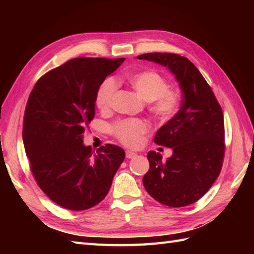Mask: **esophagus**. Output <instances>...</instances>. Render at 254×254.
<instances>
[{
  "mask_svg": "<svg viewBox=\"0 0 254 254\" xmlns=\"http://www.w3.org/2000/svg\"><path fill=\"white\" fill-rule=\"evenodd\" d=\"M126 156H127V158H128V159H131V158H134L136 156V153H134V152H132V150H127V153H126Z\"/></svg>",
  "mask_w": 254,
  "mask_h": 254,
  "instance_id": "34e87169",
  "label": "esophagus"
}]
</instances>
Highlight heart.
Segmentation results:
<instances>
[{
  "instance_id": "b5f03b06",
  "label": "heart",
  "mask_w": 254,
  "mask_h": 254,
  "mask_svg": "<svg viewBox=\"0 0 254 254\" xmlns=\"http://www.w3.org/2000/svg\"><path fill=\"white\" fill-rule=\"evenodd\" d=\"M127 82L145 101H152L149 110L160 121H169L179 110L180 97L176 90L168 88V83L163 75L153 69L126 74ZM117 83L107 78L99 86L96 96V105L100 111H107L111 106ZM113 134L122 144L135 147L141 143L142 136L148 131L146 122L142 120H123L112 127Z\"/></svg>"
}]
</instances>
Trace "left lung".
Masks as SVG:
<instances>
[{"mask_svg": "<svg viewBox=\"0 0 254 254\" xmlns=\"http://www.w3.org/2000/svg\"><path fill=\"white\" fill-rule=\"evenodd\" d=\"M139 60L169 68L182 91L180 110L157 131L154 142L172 149L166 161L150 150L143 185L152 197L170 207L201 198L222 170L225 127L222 108L195 65L175 53H145Z\"/></svg>", "mask_w": 254, "mask_h": 254, "instance_id": "left-lung-1", "label": "left lung"}]
</instances>
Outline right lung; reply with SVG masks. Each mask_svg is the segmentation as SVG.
Here are the masks:
<instances>
[{"label":"right lung","instance_id":"obj_1","mask_svg":"<svg viewBox=\"0 0 254 254\" xmlns=\"http://www.w3.org/2000/svg\"><path fill=\"white\" fill-rule=\"evenodd\" d=\"M124 58H76L36 83L27 101L23 141L38 186L56 204L84 210L105 198L126 157L117 145L94 154L83 134L95 117L97 91Z\"/></svg>","mask_w":254,"mask_h":254}]
</instances>
